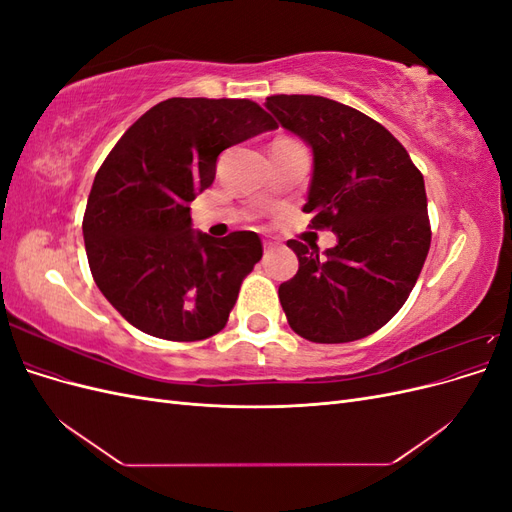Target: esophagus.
<instances>
[{
    "mask_svg": "<svg viewBox=\"0 0 512 512\" xmlns=\"http://www.w3.org/2000/svg\"><path fill=\"white\" fill-rule=\"evenodd\" d=\"M262 245H265L267 252H271V250H275V247H280V241L271 235H262Z\"/></svg>",
    "mask_w": 512,
    "mask_h": 512,
    "instance_id": "1",
    "label": "esophagus"
}]
</instances>
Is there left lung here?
<instances>
[{"label": "left lung", "mask_w": 512, "mask_h": 512, "mask_svg": "<svg viewBox=\"0 0 512 512\" xmlns=\"http://www.w3.org/2000/svg\"><path fill=\"white\" fill-rule=\"evenodd\" d=\"M267 111L312 149L303 211L337 245L288 241L299 271L280 286L294 333L316 344L367 337L406 303L431 243L425 181L378 121L322 96H271Z\"/></svg>", "instance_id": "left-lung-1"}]
</instances>
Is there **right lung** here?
I'll return each mask as SVG.
<instances>
[{
	"instance_id": "1",
	"label": "right lung",
	"mask_w": 512,
	"mask_h": 512,
	"mask_svg": "<svg viewBox=\"0 0 512 512\" xmlns=\"http://www.w3.org/2000/svg\"><path fill=\"white\" fill-rule=\"evenodd\" d=\"M275 128L252 100L170 98L108 153L83 237L100 292L132 327L170 342L224 329L262 243L250 230L224 239L194 230L190 203L213 183L224 149Z\"/></svg>"
}]
</instances>
